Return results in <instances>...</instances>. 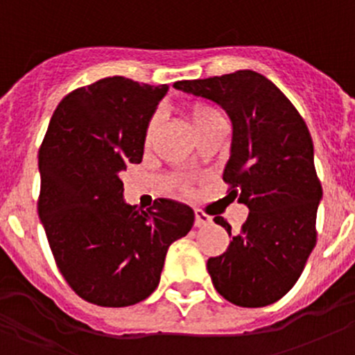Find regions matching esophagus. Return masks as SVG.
Returning <instances> with one entry per match:
<instances>
[{
    "instance_id": "1",
    "label": "esophagus",
    "mask_w": 355,
    "mask_h": 355,
    "mask_svg": "<svg viewBox=\"0 0 355 355\" xmlns=\"http://www.w3.org/2000/svg\"><path fill=\"white\" fill-rule=\"evenodd\" d=\"M196 227H206V225H209L211 223V218L207 216L206 213H202V211L200 209H196Z\"/></svg>"
}]
</instances>
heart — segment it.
Wrapping results in <instances>:
<instances>
[{
    "label": "heart",
    "mask_w": 355,
    "mask_h": 355,
    "mask_svg": "<svg viewBox=\"0 0 355 355\" xmlns=\"http://www.w3.org/2000/svg\"><path fill=\"white\" fill-rule=\"evenodd\" d=\"M187 116H189V120H191L192 128H198V127H200V125L207 123V121H211V120L223 118L216 108H213V106H209V105H204V103H194V105L189 106ZM157 125H159V116L155 114V116L149 120L148 128H146V135H144L146 144H149V142L153 141V137H155V134H156Z\"/></svg>",
    "instance_id": "obj_1"
}]
</instances>
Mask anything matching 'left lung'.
Here are the masks:
<instances>
[{"label":"left lung","instance_id":"obj_1","mask_svg":"<svg viewBox=\"0 0 355 355\" xmlns=\"http://www.w3.org/2000/svg\"><path fill=\"white\" fill-rule=\"evenodd\" d=\"M173 87L220 105L234 128L223 180L249 216L235 235L214 218L232 237L227 252L207 259L214 288L235 306H270L295 285L316 245L323 189L306 121L273 82L252 70Z\"/></svg>","mask_w":355,"mask_h":355}]
</instances>
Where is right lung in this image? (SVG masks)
I'll use <instances>...</instances> for the list:
<instances>
[{"mask_svg": "<svg viewBox=\"0 0 355 355\" xmlns=\"http://www.w3.org/2000/svg\"><path fill=\"white\" fill-rule=\"evenodd\" d=\"M168 85L106 77L71 91L39 149L37 211L56 266L78 297L134 306L159 284L168 247L194 211L171 199L142 211L123 200L120 171L141 163L144 135Z\"/></svg>", "mask_w": 355, "mask_h": 355, "instance_id": "add662e5", "label": "right lung"}]
</instances>
